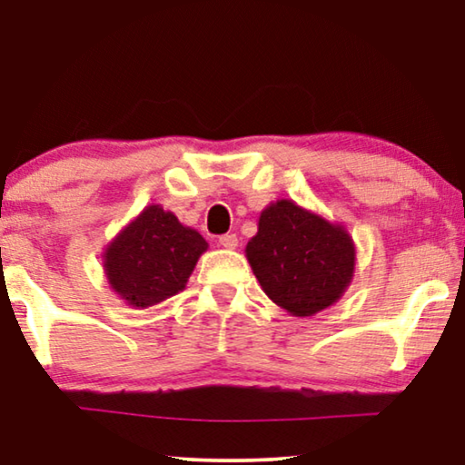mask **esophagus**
Masks as SVG:
<instances>
[{"instance_id": "obj_1", "label": "esophagus", "mask_w": 465, "mask_h": 465, "mask_svg": "<svg viewBox=\"0 0 465 465\" xmlns=\"http://www.w3.org/2000/svg\"><path fill=\"white\" fill-rule=\"evenodd\" d=\"M218 243L222 247H226V250H234V247L239 245V239H237V234H222V237L218 239Z\"/></svg>"}]
</instances>
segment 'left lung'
Instances as JSON below:
<instances>
[{"label": "left lung", "instance_id": "left-lung-1", "mask_svg": "<svg viewBox=\"0 0 465 465\" xmlns=\"http://www.w3.org/2000/svg\"><path fill=\"white\" fill-rule=\"evenodd\" d=\"M245 258L264 294L296 317L332 307L355 272V243L347 228L290 199L262 209Z\"/></svg>", "mask_w": 465, "mask_h": 465}]
</instances>
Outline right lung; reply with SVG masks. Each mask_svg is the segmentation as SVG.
I'll return each mask as SVG.
<instances>
[{
    "label": "right lung",
    "mask_w": 465,
    "mask_h": 465,
    "mask_svg": "<svg viewBox=\"0 0 465 465\" xmlns=\"http://www.w3.org/2000/svg\"><path fill=\"white\" fill-rule=\"evenodd\" d=\"M207 247L173 212L148 205L105 245L107 283L129 307H154L186 288Z\"/></svg>",
    "instance_id": "1"
}]
</instances>
